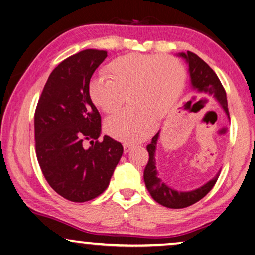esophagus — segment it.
I'll use <instances>...</instances> for the list:
<instances>
[{
    "label": "esophagus",
    "mask_w": 255,
    "mask_h": 255,
    "mask_svg": "<svg viewBox=\"0 0 255 255\" xmlns=\"http://www.w3.org/2000/svg\"><path fill=\"white\" fill-rule=\"evenodd\" d=\"M132 147H133V146L130 145V144H124V152H125V154L130 152V150L132 149Z\"/></svg>",
    "instance_id": "1"
}]
</instances>
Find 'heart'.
I'll return each instance as SVG.
<instances>
[{"mask_svg": "<svg viewBox=\"0 0 255 255\" xmlns=\"http://www.w3.org/2000/svg\"><path fill=\"white\" fill-rule=\"evenodd\" d=\"M108 76L90 82L89 96L106 114H114L129 97L128 110L106 120V130L116 139L137 143L148 138L162 118L182 96L185 72L179 60L147 54H128L116 58Z\"/></svg>", "mask_w": 255, "mask_h": 255, "instance_id": "b5f03b06", "label": "heart"}]
</instances>
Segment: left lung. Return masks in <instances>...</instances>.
Returning a JSON list of instances; mask_svg holds the SVG:
<instances>
[{"label": "left lung", "instance_id": "1", "mask_svg": "<svg viewBox=\"0 0 255 255\" xmlns=\"http://www.w3.org/2000/svg\"><path fill=\"white\" fill-rule=\"evenodd\" d=\"M178 56L182 57L189 65V74L191 86L198 93L205 94L207 97L214 98L225 111L227 117L230 118L227 107L226 92L219 81L216 73L211 70L208 64L204 62L199 56L191 51L187 53H179ZM159 138V131L152 138L150 144L147 145V152L149 154V159L144 171V181L153 199L159 205L172 209L185 208L197 201L202 199L208 193L217 181L221 171L216 174L213 179L205 183L201 187L190 191H179L171 188L158 176L156 169V159H155V152Z\"/></svg>", "mask_w": 255, "mask_h": 255}]
</instances>
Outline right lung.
<instances>
[{"label": "right lung", "mask_w": 255, "mask_h": 255, "mask_svg": "<svg viewBox=\"0 0 255 255\" xmlns=\"http://www.w3.org/2000/svg\"><path fill=\"white\" fill-rule=\"evenodd\" d=\"M106 50L85 49L50 73L34 112L36 154L45 179L73 202L92 200L109 185L123 145L101 135V116L89 96ZM89 141L90 146L84 144Z\"/></svg>", "instance_id": "right-lung-1"}]
</instances>
